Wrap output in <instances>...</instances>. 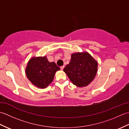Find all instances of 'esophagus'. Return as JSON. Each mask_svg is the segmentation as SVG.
<instances>
[{
    "instance_id": "esophagus-1",
    "label": "esophagus",
    "mask_w": 129,
    "mask_h": 129,
    "mask_svg": "<svg viewBox=\"0 0 129 129\" xmlns=\"http://www.w3.org/2000/svg\"><path fill=\"white\" fill-rule=\"evenodd\" d=\"M64 67H65V66H64V65H63V66H61V67H60V69H61V70H63V69H64Z\"/></svg>"
}]
</instances>
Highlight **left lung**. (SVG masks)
Masks as SVG:
<instances>
[{
    "label": "left lung",
    "instance_id": "obj_1",
    "mask_svg": "<svg viewBox=\"0 0 129 129\" xmlns=\"http://www.w3.org/2000/svg\"><path fill=\"white\" fill-rule=\"evenodd\" d=\"M98 70V62L87 52L72 54L71 60L64 69L73 84L86 86L94 80Z\"/></svg>",
    "mask_w": 129,
    "mask_h": 129
}]
</instances>
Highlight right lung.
<instances>
[{
	"label": "right lung",
	"mask_w": 129,
	"mask_h": 129,
	"mask_svg": "<svg viewBox=\"0 0 129 129\" xmlns=\"http://www.w3.org/2000/svg\"><path fill=\"white\" fill-rule=\"evenodd\" d=\"M60 69L54 62H49L46 56L33 57L28 62L25 73L34 85L44 89L53 81L55 74Z\"/></svg>",
	"instance_id": "obj_1"
}]
</instances>
